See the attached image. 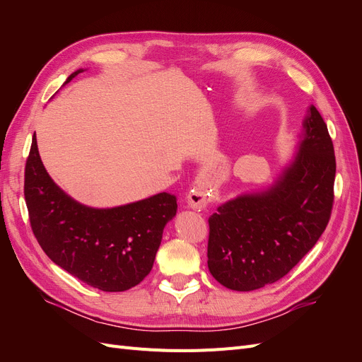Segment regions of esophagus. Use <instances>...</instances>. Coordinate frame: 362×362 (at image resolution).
Instances as JSON below:
<instances>
[{
	"instance_id": "34e87169",
	"label": "esophagus",
	"mask_w": 362,
	"mask_h": 362,
	"mask_svg": "<svg viewBox=\"0 0 362 362\" xmlns=\"http://www.w3.org/2000/svg\"><path fill=\"white\" fill-rule=\"evenodd\" d=\"M187 204H189L192 210H198V211L205 210L206 205H208V198H206L205 192L202 189H198V187L193 189L187 196Z\"/></svg>"
}]
</instances>
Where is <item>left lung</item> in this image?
<instances>
[{
  "label": "left lung",
  "instance_id": "obj_1",
  "mask_svg": "<svg viewBox=\"0 0 362 362\" xmlns=\"http://www.w3.org/2000/svg\"><path fill=\"white\" fill-rule=\"evenodd\" d=\"M298 149L269 189L240 194L208 218V269L223 287L252 291L279 281L326 229L337 164L327 127L314 105Z\"/></svg>",
  "mask_w": 362,
  "mask_h": 362
}]
</instances>
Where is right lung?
<instances>
[{
	"instance_id": "right-lung-1",
	"label": "right lung",
	"mask_w": 362,
	"mask_h": 362,
	"mask_svg": "<svg viewBox=\"0 0 362 362\" xmlns=\"http://www.w3.org/2000/svg\"><path fill=\"white\" fill-rule=\"evenodd\" d=\"M24 194L43 252L72 276L103 291L129 290L149 275L163 229L178 208L177 198L166 192L113 208L76 202L51 180L36 139L25 164Z\"/></svg>"
}]
</instances>
